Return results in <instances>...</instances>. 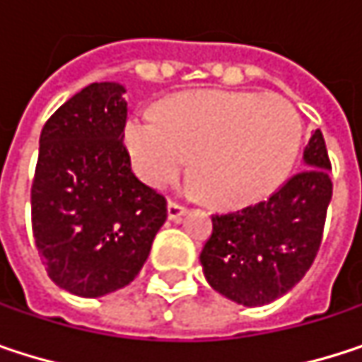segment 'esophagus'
I'll list each match as a JSON object with an SVG mask.
<instances>
[{"label": "esophagus", "mask_w": 362, "mask_h": 362, "mask_svg": "<svg viewBox=\"0 0 362 362\" xmlns=\"http://www.w3.org/2000/svg\"><path fill=\"white\" fill-rule=\"evenodd\" d=\"M186 216V207H182L178 203H170L168 205V218L172 220V222H182V218Z\"/></svg>", "instance_id": "obj_1"}]
</instances>
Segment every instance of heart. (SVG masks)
Wrapping results in <instances>:
<instances>
[{
    "label": "heart",
    "instance_id": "b5f03b06",
    "mask_svg": "<svg viewBox=\"0 0 362 362\" xmlns=\"http://www.w3.org/2000/svg\"><path fill=\"white\" fill-rule=\"evenodd\" d=\"M123 146L144 184L165 186L190 157L194 190L241 207L266 199L287 178L300 148V119L281 96L203 90L163 100L159 117H127Z\"/></svg>",
    "mask_w": 362,
    "mask_h": 362
}]
</instances>
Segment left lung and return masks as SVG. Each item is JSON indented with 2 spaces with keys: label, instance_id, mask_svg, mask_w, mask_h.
I'll list each match as a JSON object with an SVG mask.
<instances>
[{
  "label": "left lung",
  "instance_id": "8db88e82",
  "mask_svg": "<svg viewBox=\"0 0 362 362\" xmlns=\"http://www.w3.org/2000/svg\"><path fill=\"white\" fill-rule=\"evenodd\" d=\"M321 129L304 148V172L270 199L214 216L199 255L207 283L241 306H264L293 289L321 247L331 178Z\"/></svg>",
  "mask_w": 362,
  "mask_h": 362
}]
</instances>
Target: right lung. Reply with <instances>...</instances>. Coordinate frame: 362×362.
Masks as SVG:
<instances>
[{
    "label": "right lung",
    "instance_id": "right-lung-1",
    "mask_svg": "<svg viewBox=\"0 0 362 362\" xmlns=\"http://www.w3.org/2000/svg\"><path fill=\"white\" fill-rule=\"evenodd\" d=\"M125 88L90 83L41 129L31 186L33 237L47 276L79 298L129 285L168 218L123 146Z\"/></svg>",
    "mask_w": 362,
    "mask_h": 362
}]
</instances>
